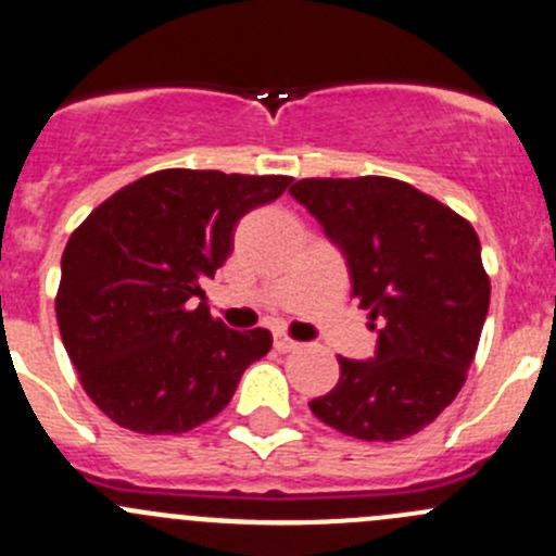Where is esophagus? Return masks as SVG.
<instances>
[{"instance_id":"1","label":"esophagus","mask_w":556,"mask_h":556,"mask_svg":"<svg viewBox=\"0 0 556 556\" xmlns=\"http://www.w3.org/2000/svg\"><path fill=\"white\" fill-rule=\"evenodd\" d=\"M274 346H277L279 352H293V350H299V341L295 339H290L288 333H274Z\"/></svg>"}]
</instances>
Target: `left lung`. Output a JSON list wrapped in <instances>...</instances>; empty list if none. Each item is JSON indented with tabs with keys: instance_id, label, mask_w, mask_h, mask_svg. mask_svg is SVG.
<instances>
[{
	"instance_id": "obj_1",
	"label": "left lung",
	"mask_w": 556,
	"mask_h": 556,
	"mask_svg": "<svg viewBox=\"0 0 556 556\" xmlns=\"http://www.w3.org/2000/svg\"><path fill=\"white\" fill-rule=\"evenodd\" d=\"M290 193L341 247L352 295L379 325L377 357H339V384L312 414L361 441L419 433L463 390L490 309L473 226L392 177H306Z\"/></svg>"
}]
</instances>
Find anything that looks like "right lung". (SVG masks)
Masks as SVG:
<instances>
[{
  "instance_id": "1",
  "label": "right lung",
  "mask_w": 556,
  "mask_h": 556,
  "mask_svg": "<svg viewBox=\"0 0 556 556\" xmlns=\"http://www.w3.org/2000/svg\"><path fill=\"white\" fill-rule=\"evenodd\" d=\"M290 182L161 169L72 231L55 319L83 390L112 422L144 435L188 433L217 417L244 368L271 350L266 328H226L195 299L231 255L237 223Z\"/></svg>"
}]
</instances>
